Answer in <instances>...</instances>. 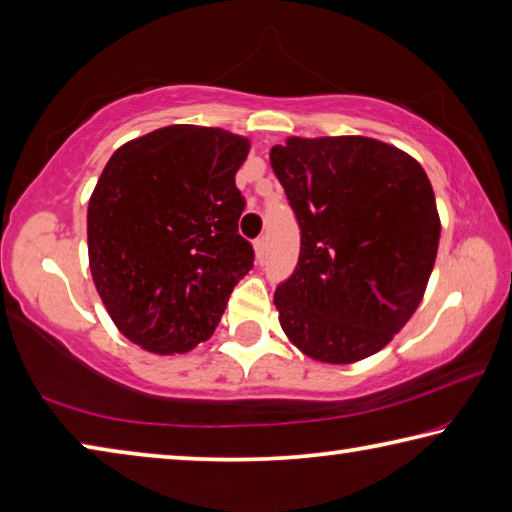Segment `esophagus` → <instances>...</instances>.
Instances as JSON below:
<instances>
[{
  "label": "esophagus",
  "instance_id": "esophagus-1",
  "mask_svg": "<svg viewBox=\"0 0 512 512\" xmlns=\"http://www.w3.org/2000/svg\"><path fill=\"white\" fill-rule=\"evenodd\" d=\"M266 250H268L266 237H257V239H255V257H257L259 264H262L264 259H266Z\"/></svg>",
  "mask_w": 512,
  "mask_h": 512
}]
</instances>
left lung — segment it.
<instances>
[{
    "label": "left lung",
    "mask_w": 512,
    "mask_h": 512,
    "mask_svg": "<svg viewBox=\"0 0 512 512\" xmlns=\"http://www.w3.org/2000/svg\"><path fill=\"white\" fill-rule=\"evenodd\" d=\"M271 167L300 225L298 266L273 298L284 334L323 363L370 357L409 323L436 262L427 173L361 135L289 137Z\"/></svg>",
    "instance_id": "obj_1"
}]
</instances>
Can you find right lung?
Listing matches in <instances>:
<instances>
[{"label": "right lung", "instance_id": "right-lung-1", "mask_svg": "<svg viewBox=\"0 0 512 512\" xmlns=\"http://www.w3.org/2000/svg\"><path fill=\"white\" fill-rule=\"evenodd\" d=\"M248 151L223 128L176 124L119 146L103 169L88 205L90 271L140 348L183 354L210 339L253 268L235 185Z\"/></svg>", "mask_w": 512, "mask_h": 512}]
</instances>
